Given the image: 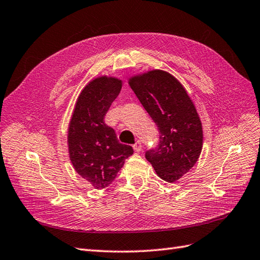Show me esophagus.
Listing matches in <instances>:
<instances>
[{
    "label": "esophagus",
    "instance_id": "obj_1",
    "mask_svg": "<svg viewBox=\"0 0 260 260\" xmlns=\"http://www.w3.org/2000/svg\"><path fill=\"white\" fill-rule=\"evenodd\" d=\"M142 149V145H141V142L140 141H137L136 144H133V150H135L136 152H140Z\"/></svg>",
    "mask_w": 260,
    "mask_h": 260
}]
</instances>
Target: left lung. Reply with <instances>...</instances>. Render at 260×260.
<instances>
[{"label":"left lung","instance_id":"1","mask_svg":"<svg viewBox=\"0 0 260 260\" xmlns=\"http://www.w3.org/2000/svg\"><path fill=\"white\" fill-rule=\"evenodd\" d=\"M128 83L159 131L158 146L145 157L159 178L175 182L197 163L202 150V123L194 104L182 84L163 70L135 74Z\"/></svg>","mask_w":260,"mask_h":260}]
</instances>
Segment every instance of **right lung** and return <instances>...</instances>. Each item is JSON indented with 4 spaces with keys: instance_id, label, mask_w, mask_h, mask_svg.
<instances>
[{
    "instance_id": "obj_1",
    "label": "right lung",
    "mask_w": 260,
    "mask_h": 260,
    "mask_svg": "<svg viewBox=\"0 0 260 260\" xmlns=\"http://www.w3.org/2000/svg\"><path fill=\"white\" fill-rule=\"evenodd\" d=\"M122 81L102 75L82 89L68 129L70 160L75 172L95 189L109 186L133 154L130 145L119 143L115 130L104 122L111 103L120 93Z\"/></svg>"
}]
</instances>
